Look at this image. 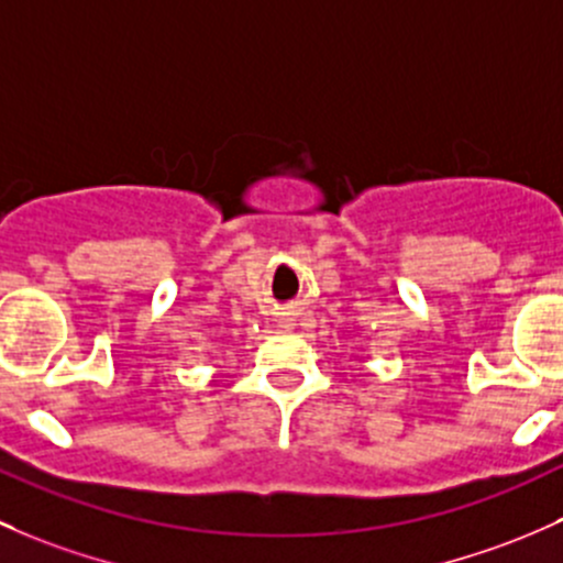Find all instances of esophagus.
I'll return each instance as SVG.
<instances>
[{
  "instance_id": "esophagus-1",
  "label": "esophagus",
  "mask_w": 563,
  "mask_h": 563,
  "mask_svg": "<svg viewBox=\"0 0 563 563\" xmlns=\"http://www.w3.org/2000/svg\"><path fill=\"white\" fill-rule=\"evenodd\" d=\"M280 327H291V323H288V321H280Z\"/></svg>"
}]
</instances>
